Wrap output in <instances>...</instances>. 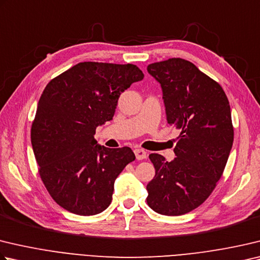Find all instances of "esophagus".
Here are the masks:
<instances>
[{
	"label": "esophagus",
	"instance_id": "34e87169",
	"mask_svg": "<svg viewBox=\"0 0 260 260\" xmlns=\"http://www.w3.org/2000/svg\"><path fill=\"white\" fill-rule=\"evenodd\" d=\"M134 153H135L136 159H138V160H143V159L146 158V155H148L143 149H135Z\"/></svg>",
	"mask_w": 260,
	"mask_h": 260
}]
</instances>
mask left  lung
Returning <instances> with one entry per match:
<instances>
[{
  "instance_id": "8db88e82",
  "label": "left lung",
  "mask_w": 260,
  "mask_h": 260,
  "mask_svg": "<svg viewBox=\"0 0 260 260\" xmlns=\"http://www.w3.org/2000/svg\"><path fill=\"white\" fill-rule=\"evenodd\" d=\"M148 72L161 85L167 122L181 133L173 161L149 155L155 175L146 202L160 215L181 216L204 204L223 175L234 139L229 99L187 60L151 63Z\"/></svg>"
}]
</instances>
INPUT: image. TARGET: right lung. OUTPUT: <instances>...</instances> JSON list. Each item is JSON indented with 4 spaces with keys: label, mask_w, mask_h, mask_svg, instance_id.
Segmentation results:
<instances>
[{
    "label": "right lung",
    "mask_w": 260,
    "mask_h": 260,
    "mask_svg": "<svg viewBox=\"0 0 260 260\" xmlns=\"http://www.w3.org/2000/svg\"><path fill=\"white\" fill-rule=\"evenodd\" d=\"M144 75L127 63L79 62L46 85L31 125V145L42 182L56 204L73 214L106 210L114 183L135 154L94 139L112 119L120 94Z\"/></svg>",
    "instance_id": "right-lung-1"
}]
</instances>
